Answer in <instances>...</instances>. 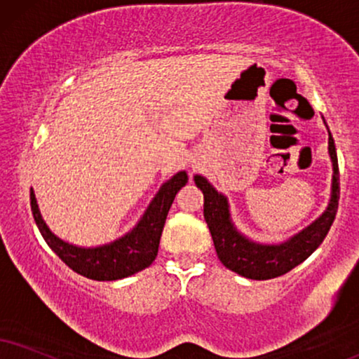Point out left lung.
<instances>
[{
  "label": "left lung",
  "instance_id": "1",
  "mask_svg": "<svg viewBox=\"0 0 359 359\" xmlns=\"http://www.w3.org/2000/svg\"><path fill=\"white\" fill-rule=\"evenodd\" d=\"M328 144L334 171L330 205L311 226L303 229L302 233L283 245H258V243L246 240L243 234L236 231L229 219L226 198L216 191L203 176H194V183L205 196L203 213H205L208 228L213 238L216 255L224 266L250 280H271L298 266L321 245L338 213L339 201L338 156H336L334 140L331 133Z\"/></svg>",
  "mask_w": 359,
  "mask_h": 359
}]
</instances>
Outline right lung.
Here are the masks:
<instances>
[{
    "label": "right lung",
    "instance_id": "1",
    "mask_svg": "<svg viewBox=\"0 0 359 359\" xmlns=\"http://www.w3.org/2000/svg\"><path fill=\"white\" fill-rule=\"evenodd\" d=\"M187 183L188 175L184 171L172 176L154 196L138 226L133 228V231L126 236L98 248H78L56 238L39 215L33 188L29 191L31 211L44 241L60 256L66 266L90 280L114 281L131 276L153 263L158 255L159 238H161L168 211L176 194Z\"/></svg>",
    "mask_w": 359,
    "mask_h": 359
}]
</instances>
